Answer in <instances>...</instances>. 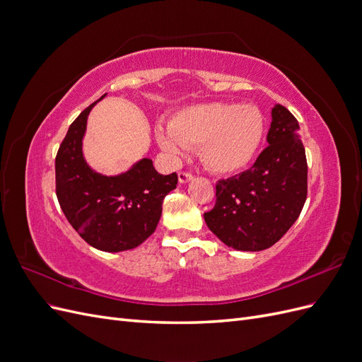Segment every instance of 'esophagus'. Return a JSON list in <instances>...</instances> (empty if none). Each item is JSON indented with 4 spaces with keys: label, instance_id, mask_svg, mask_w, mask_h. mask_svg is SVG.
Here are the masks:
<instances>
[{
    "label": "esophagus",
    "instance_id": "esophagus-1",
    "mask_svg": "<svg viewBox=\"0 0 362 362\" xmlns=\"http://www.w3.org/2000/svg\"><path fill=\"white\" fill-rule=\"evenodd\" d=\"M178 180H180V182H189L190 180H193V173L187 172V170H181L178 173Z\"/></svg>",
    "mask_w": 362,
    "mask_h": 362
}]
</instances>
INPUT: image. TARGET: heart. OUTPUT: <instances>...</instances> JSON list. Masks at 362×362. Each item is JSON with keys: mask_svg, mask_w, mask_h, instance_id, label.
Masks as SVG:
<instances>
[{"mask_svg": "<svg viewBox=\"0 0 362 362\" xmlns=\"http://www.w3.org/2000/svg\"><path fill=\"white\" fill-rule=\"evenodd\" d=\"M264 131V120L252 104L211 103L178 112L169 133H160L163 149L178 154L182 148L201 146L205 166L221 175L243 170L254 158Z\"/></svg>", "mask_w": 362, "mask_h": 362, "instance_id": "heart-1", "label": "heart"}]
</instances>
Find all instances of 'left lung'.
Segmentation results:
<instances>
[{
	"label": "left lung",
	"mask_w": 362,
	"mask_h": 362,
	"mask_svg": "<svg viewBox=\"0 0 362 362\" xmlns=\"http://www.w3.org/2000/svg\"><path fill=\"white\" fill-rule=\"evenodd\" d=\"M269 146L252 168L216 184L206 226L226 246L262 250L275 245L299 217L308 193V164L299 124L286 107L272 108Z\"/></svg>",
	"instance_id": "obj_1"
}]
</instances>
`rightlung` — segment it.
<instances>
[{
  "label": "right lung",
  "instance_id": "add662e5",
  "mask_svg": "<svg viewBox=\"0 0 362 362\" xmlns=\"http://www.w3.org/2000/svg\"><path fill=\"white\" fill-rule=\"evenodd\" d=\"M90 104L71 124L56 157V193L62 210L90 246L120 252L141 245L156 231L163 199L178 184V175H160L149 158L128 172L104 177L83 158L81 141Z\"/></svg>",
  "mask_w": 362,
  "mask_h": 362
}]
</instances>
